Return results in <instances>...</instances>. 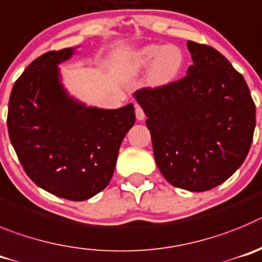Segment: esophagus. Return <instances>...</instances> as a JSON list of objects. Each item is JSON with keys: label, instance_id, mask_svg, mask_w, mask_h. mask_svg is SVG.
I'll list each match as a JSON object with an SVG mask.
<instances>
[{"label": "esophagus", "instance_id": "34e87169", "mask_svg": "<svg viewBox=\"0 0 262 262\" xmlns=\"http://www.w3.org/2000/svg\"><path fill=\"white\" fill-rule=\"evenodd\" d=\"M136 117L138 121H141V120L145 119V112H143L142 107L138 104H136Z\"/></svg>", "mask_w": 262, "mask_h": 262}]
</instances>
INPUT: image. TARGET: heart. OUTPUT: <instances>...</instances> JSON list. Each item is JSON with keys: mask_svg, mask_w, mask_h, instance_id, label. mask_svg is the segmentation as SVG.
Returning <instances> with one entry per match:
<instances>
[{"mask_svg": "<svg viewBox=\"0 0 262 262\" xmlns=\"http://www.w3.org/2000/svg\"><path fill=\"white\" fill-rule=\"evenodd\" d=\"M185 65V55L178 46L150 44L136 51L128 60L130 73H140L150 68V82L164 86L178 78Z\"/></svg>", "mask_w": 262, "mask_h": 262, "instance_id": "1", "label": "heart"}]
</instances>
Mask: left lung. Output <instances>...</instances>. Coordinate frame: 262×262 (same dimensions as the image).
I'll return each instance as SVG.
<instances>
[{
    "label": "left lung",
    "instance_id": "1",
    "mask_svg": "<svg viewBox=\"0 0 262 262\" xmlns=\"http://www.w3.org/2000/svg\"><path fill=\"white\" fill-rule=\"evenodd\" d=\"M187 75L134 98L147 116L157 166L173 187L205 192L243 164L256 126L244 77L213 47L188 41Z\"/></svg>",
    "mask_w": 262,
    "mask_h": 262
}]
</instances>
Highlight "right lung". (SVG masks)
Returning <instances> with one entry per match:
<instances>
[{"instance_id":"add662e5","label":"right lung","mask_w":262,"mask_h":262,"mask_svg":"<svg viewBox=\"0 0 262 262\" xmlns=\"http://www.w3.org/2000/svg\"><path fill=\"white\" fill-rule=\"evenodd\" d=\"M73 53L74 48L47 52L26 68L9 99L8 129L23 169L37 187L83 201L112 179L120 145L136 114L132 103L102 110L69 96L58 63Z\"/></svg>"}]
</instances>
